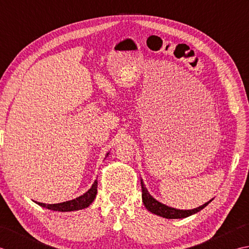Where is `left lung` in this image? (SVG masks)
Listing matches in <instances>:
<instances>
[{"instance_id":"1","label":"left lung","mask_w":249,"mask_h":249,"mask_svg":"<svg viewBox=\"0 0 249 249\" xmlns=\"http://www.w3.org/2000/svg\"><path fill=\"white\" fill-rule=\"evenodd\" d=\"M141 185H142V199H143L144 205L146 206V209L153 213V214H156V215L161 216L163 218H167V219H178V218H186L188 216L194 215V214H196V213L200 212L201 210L204 209V207L212 201L211 200L210 202L205 203V204H203L202 206L197 207V209H195V210L182 211V210L172 209V207L166 206L157 200H155L154 197L148 194V191H147L146 187L144 186V182L142 179H141Z\"/></svg>"}]
</instances>
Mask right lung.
<instances>
[{"mask_svg":"<svg viewBox=\"0 0 249 249\" xmlns=\"http://www.w3.org/2000/svg\"><path fill=\"white\" fill-rule=\"evenodd\" d=\"M96 192H98V180H95L93 182L92 187H91L86 194L76 197L74 200L67 201L63 203H58V204H45V203H37V204L43 207H46L48 210L58 211V212L78 211V210L85 209V207H88L91 203L93 202Z\"/></svg>","mask_w":249,"mask_h":249,"instance_id":"add662e5","label":"right lung"}]
</instances>
